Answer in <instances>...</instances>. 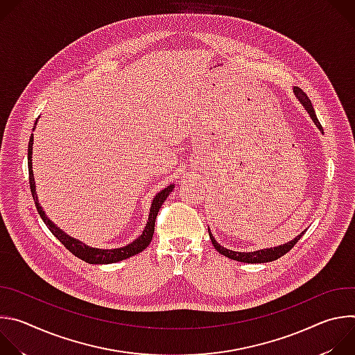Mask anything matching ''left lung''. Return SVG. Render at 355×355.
<instances>
[{
  "instance_id": "left-lung-1",
  "label": "left lung",
  "mask_w": 355,
  "mask_h": 355,
  "mask_svg": "<svg viewBox=\"0 0 355 355\" xmlns=\"http://www.w3.org/2000/svg\"><path fill=\"white\" fill-rule=\"evenodd\" d=\"M293 92L296 95V98L300 101V104L305 107V110L308 111V114L311 115L312 121L315 122V125L320 129V132H323V128L316 116V112L312 107V103L309 96L303 92L300 88L295 87L293 88ZM209 232V237H211V241L214 244V247L220 252L222 256L230 259V260H236V261H240V263H248V264H259V263H268V261H274V260H278L279 257H282L284 254H286V252L289 250H292V247L297 243V240L302 237V234H305V232H302L299 236H296L292 241L286 243V244H282V245H278V247H274V248H264V250H259V251H252V252H239V251H232V250H227L225 247H222L216 240L215 237L211 234V230Z\"/></svg>"
}]
</instances>
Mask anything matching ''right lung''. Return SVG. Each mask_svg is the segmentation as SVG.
I'll use <instances>...</instances> for the list:
<instances>
[{"mask_svg": "<svg viewBox=\"0 0 355 355\" xmlns=\"http://www.w3.org/2000/svg\"><path fill=\"white\" fill-rule=\"evenodd\" d=\"M35 125H36V122H35ZM32 144H33V136L31 135L29 144H28V168H29V187H31V192H32V196H33V200H35V207H36L37 214L40 215L42 220L49 227V230L55 234V237L70 252H73L76 257H78L80 260H83L88 264H111V263H118V261L126 260L132 256H136V254H139L140 251H143L146 247H148L151 239H153L155 223H156L159 209L162 208L163 202L167 199V196L173 191L174 185H168L167 188H164L162 192H159L156 195L153 204H151V208H150L148 222H147L143 233L139 236V239H136L133 243H130L125 247H121V248H112V250L92 248V247L85 245L84 243H81L76 239H71L66 233H63L60 229H58L52 222L49 220V218L42 211V207L39 205V202H37V196H36V191H35V180H33V173H32Z\"/></svg>", "mask_w": 355, "mask_h": 355, "instance_id": "add662e5", "label": "right lung"}]
</instances>
